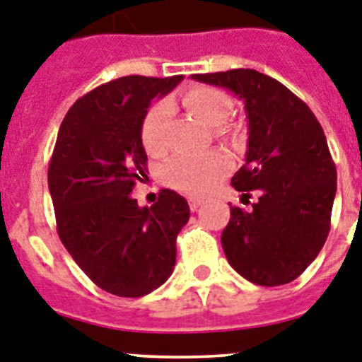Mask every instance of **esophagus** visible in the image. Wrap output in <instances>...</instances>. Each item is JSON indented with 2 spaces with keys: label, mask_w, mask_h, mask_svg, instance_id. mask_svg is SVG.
I'll return each instance as SVG.
<instances>
[{
  "label": "esophagus",
  "mask_w": 362,
  "mask_h": 362,
  "mask_svg": "<svg viewBox=\"0 0 362 362\" xmlns=\"http://www.w3.org/2000/svg\"><path fill=\"white\" fill-rule=\"evenodd\" d=\"M201 203H203V201L197 199V197H188V206H190L192 212H196V210L201 206Z\"/></svg>",
  "instance_id": "1"
}]
</instances>
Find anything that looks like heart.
I'll use <instances>...</instances> for the list:
<instances>
[{"label":"heart","instance_id":"heart-1","mask_svg":"<svg viewBox=\"0 0 362 362\" xmlns=\"http://www.w3.org/2000/svg\"><path fill=\"white\" fill-rule=\"evenodd\" d=\"M185 107L201 123L219 127L228 119L232 101L214 86H192L183 95ZM170 114L168 101H158L148 108L141 123V143L152 156L165 152V123ZM230 161L223 152L181 153L161 166L163 183L190 196H204L228 172Z\"/></svg>","mask_w":362,"mask_h":362}]
</instances>
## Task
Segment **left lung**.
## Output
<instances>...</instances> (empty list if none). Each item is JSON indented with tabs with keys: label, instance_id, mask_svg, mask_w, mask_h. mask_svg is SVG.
Listing matches in <instances>:
<instances>
[{
	"label": "left lung",
	"instance_id": "1",
	"mask_svg": "<svg viewBox=\"0 0 362 362\" xmlns=\"http://www.w3.org/2000/svg\"><path fill=\"white\" fill-rule=\"evenodd\" d=\"M192 79L228 88L248 117L245 165L232 187L250 210L230 206L221 233L228 263L250 283L286 284L317 257L330 232L337 172L321 123L283 83L252 69L192 74Z\"/></svg>",
	"mask_w": 362,
	"mask_h": 362
}]
</instances>
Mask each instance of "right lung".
<instances>
[{
	"label": "right lung",
	"instance_id": "1",
	"mask_svg": "<svg viewBox=\"0 0 362 362\" xmlns=\"http://www.w3.org/2000/svg\"><path fill=\"white\" fill-rule=\"evenodd\" d=\"M183 79L124 76L79 98L66 112L49 165L57 235L105 292L141 297L174 272L175 239L190 209L163 188L152 206L132 197L146 172L141 123L156 95Z\"/></svg>",
	"mask_w": 362,
	"mask_h": 362
}]
</instances>
